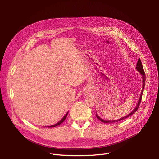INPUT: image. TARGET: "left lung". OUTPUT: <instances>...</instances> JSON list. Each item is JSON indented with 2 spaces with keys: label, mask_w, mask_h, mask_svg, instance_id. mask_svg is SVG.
Returning a JSON list of instances; mask_svg holds the SVG:
<instances>
[{
  "label": "left lung",
  "mask_w": 159,
  "mask_h": 159,
  "mask_svg": "<svg viewBox=\"0 0 159 159\" xmlns=\"http://www.w3.org/2000/svg\"><path fill=\"white\" fill-rule=\"evenodd\" d=\"M136 69H137V70L138 71L140 72V74L142 75V78H143V88H142V91H141V95H140V98H139V102L137 103V106L135 107V108H134V109L133 111H131V113H130L129 115H127V116L123 117L119 119H117V120H115V121H105V120L102 119V118H100L98 116V115L96 113V117H97V118L99 120V121H101L102 122H103V123H115V122H118V121H122V120L129 117V116H131V115H133L134 113L136 112V111L138 109L139 105H140L141 99H142V95H143V90H144V88H145V71H144L143 67V65H142V63H141V61L140 58L138 60Z\"/></svg>",
  "instance_id": "obj_1"
}]
</instances>
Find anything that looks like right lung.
I'll use <instances>...</instances> for the list:
<instances>
[{
  "label": "right lung",
  "mask_w": 159,
  "mask_h": 159,
  "mask_svg": "<svg viewBox=\"0 0 159 159\" xmlns=\"http://www.w3.org/2000/svg\"><path fill=\"white\" fill-rule=\"evenodd\" d=\"M68 112L65 115H64V117L61 119V121H60L58 123H57L56 124H55V125H51V126H48V127H56V126H57V125H60L61 123H63L64 121V120L66 119V117H67V115H68Z\"/></svg>",
  "instance_id": "add662e5"
}]
</instances>
